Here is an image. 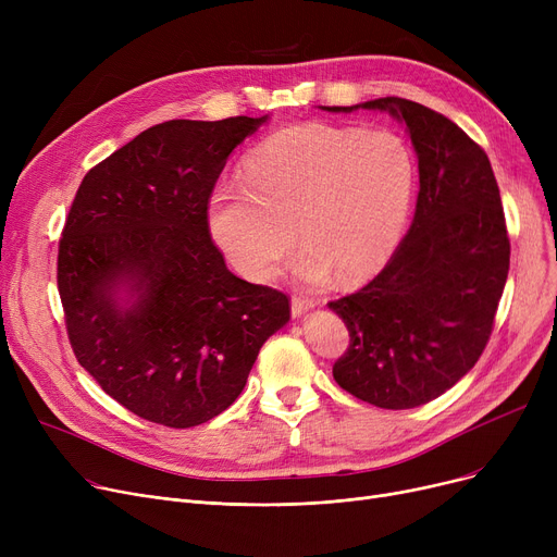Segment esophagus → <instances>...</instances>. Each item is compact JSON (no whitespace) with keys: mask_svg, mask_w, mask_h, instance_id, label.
<instances>
[{"mask_svg":"<svg viewBox=\"0 0 557 557\" xmlns=\"http://www.w3.org/2000/svg\"><path fill=\"white\" fill-rule=\"evenodd\" d=\"M315 305V300L305 298V296H294L290 298V313L294 315H302L307 309H311Z\"/></svg>","mask_w":557,"mask_h":557,"instance_id":"34e87169","label":"esophagus"}]
</instances>
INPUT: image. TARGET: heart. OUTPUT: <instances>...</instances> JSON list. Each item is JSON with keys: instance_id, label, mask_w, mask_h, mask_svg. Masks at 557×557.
<instances>
[{"instance_id": "1", "label": "heart", "mask_w": 557, "mask_h": 557, "mask_svg": "<svg viewBox=\"0 0 557 557\" xmlns=\"http://www.w3.org/2000/svg\"><path fill=\"white\" fill-rule=\"evenodd\" d=\"M416 189V156L397 133L332 124L288 126L259 141L242 181L210 200V230L244 277L269 280L296 234V273L343 284L374 273L395 250ZM297 232H293V227Z\"/></svg>"}]
</instances>
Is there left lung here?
<instances>
[{
	"instance_id": "8db88e82",
	"label": "left lung",
	"mask_w": 557,
	"mask_h": 557,
	"mask_svg": "<svg viewBox=\"0 0 557 557\" xmlns=\"http://www.w3.org/2000/svg\"><path fill=\"white\" fill-rule=\"evenodd\" d=\"M361 108L388 110L406 124L420 191L413 223L382 273L330 302L349 332L332 372L357 399L401 411L441 397L483 355L510 269V239L492 164L470 135L408 99Z\"/></svg>"
}]
</instances>
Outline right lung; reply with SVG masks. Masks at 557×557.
Returning a JSON list of instances; mask_svg holds the SVG:
<instances>
[{
	"label": "right lung",
	"mask_w": 557,
	"mask_h": 557,
	"mask_svg": "<svg viewBox=\"0 0 557 557\" xmlns=\"http://www.w3.org/2000/svg\"><path fill=\"white\" fill-rule=\"evenodd\" d=\"M263 116L171 120L85 173L58 244V294L76 361L131 413L189 429L223 413L259 347L290 318L284 290L232 275L210 198ZM131 281L138 300L111 298Z\"/></svg>",
	"instance_id": "right-lung-1"
}]
</instances>
